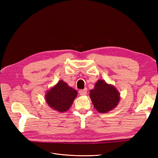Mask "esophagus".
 I'll return each mask as SVG.
<instances>
[{
    "mask_svg": "<svg viewBox=\"0 0 158 158\" xmlns=\"http://www.w3.org/2000/svg\"><path fill=\"white\" fill-rule=\"evenodd\" d=\"M86 94H87V89H85L83 90H81L79 91V94L81 96H85Z\"/></svg>",
    "mask_w": 158,
    "mask_h": 158,
    "instance_id": "34e87169",
    "label": "esophagus"
}]
</instances>
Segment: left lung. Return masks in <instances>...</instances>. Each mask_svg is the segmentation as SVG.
<instances>
[{"label": "left lung", "instance_id": "1", "mask_svg": "<svg viewBox=\"0 0 158 158\" xmlns=\"http://www.w3.org/2000/svg\"><path fill=\"white\" fill-rule=\"evenodd\" d=\"M89 96L94 108L101 114L114 110L118 105L121 98L118 89L102 79L98 80L94 89L90 90Z\"/></svg>", "mask_w": 158, "mask_h": 158}]
</instances>
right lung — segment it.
<instances>
[{
	"label": "right lung",
	"mask_w": 158,
	"mask_h": 158,
	"mask_svg": "<svg viewBox=\"0 0 158 158\" xmlns=\"http://www.w3.org/2000/svg\"><path fill=\"white\" fill-rule=\"evenodd\" d=\"M77 90L69 86L63 80L47 91L45 101L52 109L58 112L67 111L77 97Z\"/></svg>",
	"instance_id": "add662e5"
}]
</instances>
